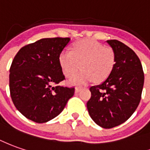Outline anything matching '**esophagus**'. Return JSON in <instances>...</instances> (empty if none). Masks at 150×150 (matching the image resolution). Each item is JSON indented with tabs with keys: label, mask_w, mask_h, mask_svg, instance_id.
Returning <instances> with one entry per match:
<instances>
[{
	"label": "esophagus",
	"mask_w": 150,
	"mask_h": 150,
	"mask_svg": "<svg viewBox=\"0 0 150 150\" xmlns=\"http://www.w3.org/2000/svg\"><path fill=\"white\" fill-rule=\"evenodd\" d=\"M80 90H81V88H80V87H76L75 89V93H79Z\"/></svg>",
	"instance_id": "esophagus-1"
}]
</instances>
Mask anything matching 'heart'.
<instances>
[{
  "label": "heart",
  "instance_id": "1",
  "mask_svg": "<svg viewBox=\"0 0 150 150\" xmlns=\"http://www.w3.org/2000/svg\"><path fill=\"white\" fill-rule=\"evenodd\" d=\"M64 74L70 77L82 68V72L74 75L70 83L85 84L93 79L95 83L104 81L111 75L116 63L112 48L93 40H82L73 46L71 52L63 51L59 57Z\"/></svg>",
  "mask_w": 150,
  "mask_h": 150
}]
</instances>
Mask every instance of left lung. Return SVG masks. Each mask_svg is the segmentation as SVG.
<instances>
[{"label": "left lung", "mask_w": 150, "mask_h": 150, "mask_svg": "<svg viewBox=\"0 0 150 150\" xmlns=\"http://www.w3.org/2000/svg\"><path fill=\"white\" fill-rule=\"evenodd\" d=\"M107 42L115 52L116 63L104 82L89 88L91 98L87 102V108L96 124L110 129L127 121L137 108L144 75L133 50L116 39Z\"/></svg>", "instance_id": "left-lung-1"}]
</instances>
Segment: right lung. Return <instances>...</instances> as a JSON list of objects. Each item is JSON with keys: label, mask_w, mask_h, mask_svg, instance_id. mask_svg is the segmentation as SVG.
I'll use <instances>...</instances> for the list:
<instances>
[{"label": "right lung", "mask_w": 150, "mask_h": 150, "mask_svg": "<svg viewBox=\"0 0 150 150\" xmlns=\"http://www.w3.org/2000/svg\"><path fill=\"white\" fill-rule=\"evenodd\" d=\"M69 38H42L20 48L10 68V92L15 108L26 118L44 123L62 112L75 87L66 79L59 57Z\"/></svg>", "instance_id": "obj_1"}]
</instances>
